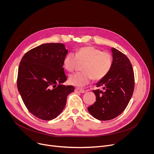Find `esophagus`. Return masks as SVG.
<instances>
[{"label": "esophagus", "instance_id": "34e87169", "mask_svg": "<svg viewBox=\"0 0 154 154\" xmlns=\"http://www.w3.org/2000/svg\"><path fill=\"white\" fill-rule=\"evenodd\" d=\"M75 92L77 93H84L85 92V91L84 90H82L80 88H75Z\"/></svg>", "mask_w": 154, "mask_h": 154}]
</instances>
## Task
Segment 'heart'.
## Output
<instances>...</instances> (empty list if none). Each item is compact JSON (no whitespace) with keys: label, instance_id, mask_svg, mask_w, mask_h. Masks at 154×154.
Returning <instances> with one entry per match:
<instances>
[{"label":"heart","instance_id":"obj_1","mask_svg":"<svg viewBox=\"0 0 154 154\" xmlns=\"http://www.w3.org/2000/svg\"><path fill=\"white\" fill-rule=\"evenodd\" d=\"M78 62L84 63L83 72L71 75L69 82L77 87H84L92 79L95 81L103 79L112 68L113 58L109 52L88 46L79 48L74 54H68L63 59V67L67 71L72 72Z\"/></svg>","mask_w":154,"mask_h":154}]
</instances>
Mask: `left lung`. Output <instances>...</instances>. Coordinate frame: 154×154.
Listing matches in <instances>:
<instances>
[{
	"instance_id": "obj_1",
	"label": "left lung",
	"mask_w": 154,
	"mask_h": 154,
	"mask_svg": "<svg viewBox=\"0 0 154 154\" xmlns=\"http://www.w3.org/2000/svg\"><path fill=\"white\" fill-rule=\"evenodd\" d=\"M112 66L108 74L99 80L97 87L102 90H93L95 103L88 108L89 113L100 121L111 120L120 115L127 107L134 87V72L127 57L113 48Z\"/></svg>"
}]
</instances>
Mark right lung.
<instances>
[{
  "label": "right lung",
  "instance_id": "add662e5",
  "mask_svg": "<svg viewBox=\"0 0 154 154\" xmlns=\"http://www.w3.org/2000/svg\"><path fill=\"white\" fill-rule=\"evenodd\" d=\"M68 51L62 43H46L28 51L20 62L17 86L28 110L46 121L56 118L74 92L72 85H62L67 77L63 68Z\"/></svg>",
  "mask_w": 154,
  "mask_h": 154
}]
</instances>
